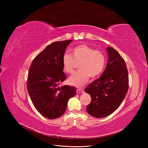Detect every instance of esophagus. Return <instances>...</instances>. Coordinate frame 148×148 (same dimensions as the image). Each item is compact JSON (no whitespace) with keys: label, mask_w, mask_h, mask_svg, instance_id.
I'll return each mask as SVG.
<instances>
[{"label":"esophagus","mask_w":148,"mask_h":148,"mask_svg":"<svg viewBox=\"0 0 148 148\" xmlns=\"http://www.w3.org/2000/svg\"><path fill=\"white\" fill-rule=\"evenodd\" d=\"M84 92V90L82 89H77V94H79V93H82Z\"/></svg>","instance_id":"esophagus-1"}]
</instances>
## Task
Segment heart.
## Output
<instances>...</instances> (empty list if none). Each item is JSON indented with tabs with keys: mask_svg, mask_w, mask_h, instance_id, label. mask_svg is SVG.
I'll return each instance as SVG.
<instances>
[{
	"mask_svg": "<svg viewBox=\"0 0 148 148\" xmlns=\"http://www.w3.org/2000/svg\"><path fill=\"white\" fill-rule=\"evenodd\" d=\"M63 69L68 73H72L79 64V71L69 78V83L73 86L81 87L86 83L90 77L95 79L101 75L106 66V57L102 51L86 44L74 47L71 55L65 53L62 59Z\"/></svg>",
	"mask_w": 148,
	"mask_h": 148,
	"instance_id": "1",
	"label": "heart"
}]
</instances>
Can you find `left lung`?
<instances>
[{
	"label": "left lung",
	"instance_id": "8db88e82",
	"mask_svg": "<svg viewBox=\"0 0 148 148\" xmlns=\"http://www.w3.org/2000/svg\"><path fill=\"white\" fill-rule=\"evenodd\" d=\"M107 51L109 60L105 71L84 89L91 97L86 110L97 118L112 114L122 104L128 89V73L123 57L113 47H107Z\"/></svg>",
	"mask_w": 148,
	"mask_h": 148
}]
</instances>
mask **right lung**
I'll return each mask as SVG.
<instances>
[{"label":"right lung","instance_id":"add662e5","mask_svg":"<svg viewBox=\"0 0 148 148\" xmlns=\"http://www.w3.org/2000/svg\"><path fill=\"white\" fill-rule=\"evenodd\" d=\"M72 41L49 44L34 58L29 67L27 89L31 100L36 109L49 119L63 115L69 99L77 92L74 86H59L66 79L62 59L67 46Z\"/></svg>","mask_w":148,"mask_h":148}]
</instances>
